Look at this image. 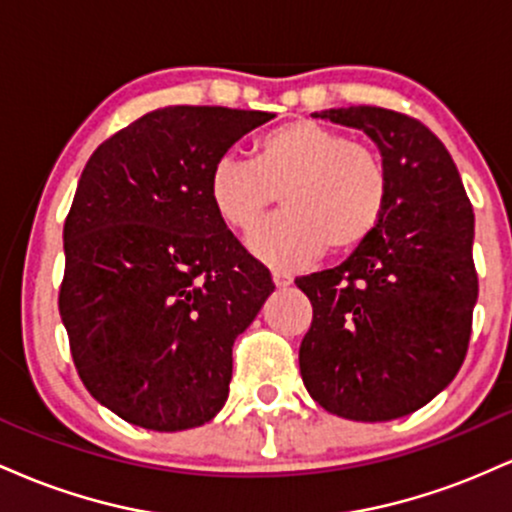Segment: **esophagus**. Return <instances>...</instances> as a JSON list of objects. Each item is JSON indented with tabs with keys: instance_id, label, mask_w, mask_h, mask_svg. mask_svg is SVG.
<instances>
[{
	"instance_id": "esophagus-1",
	"label": "esophagus",
	"mask_w": 512,
	"mask_h": 512,
	"mask_svg": "<svg viewBox=\"0 0 512 512\" xmlns=\"http://www.w3.org/2000/svg\"><path fill=\"white\" fill-rule=\"evenodd\" d=\"M272 279H274L276 289H286V286H291L293 276L286 274V272H279V269H276V272H272Z\"/></svg>"
}]
</instances>
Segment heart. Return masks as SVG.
Here are the masks:
<instances>
[{
	"label": "heart",
	"mask_w": 512,
	"mask_h": 512,
	"mask_svg": "<svg viewBox=\"0 0 512 512\" xmlns=\"http://www.w3.org/2000/svg\"><path fill=\"white\" fill-rule=\"evenodd\" d=\"M209 199L231 231L248 233L281 195L284 214L250 236L272 267H303L330 250H356L383 221L390 175L383 156L339 129L296 117L252 146V161L223 154L209 170Z\"/></svg>",
	"instance_id": "obj_1"
}]
</instances>
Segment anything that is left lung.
<instances>
[{"instance_id": "obj_1", "label": "left lung", "mask_w": 512, "mask_h": 512, "mask_svg": "<svg viewBox=\"0 0 512 512\" xmlns=\"http://www.w3.org/2000/svg\"><path fill=\"white\" fill-rule=\"evenodd\" d=\"M315 117L378 144L390 197L349 260L296 279L313 305L298 351L303 383L342 419H399L445 390L467 356L479 296L472 202L448 149L416 117L375 105Z\"/></svg>"}]
</instances>
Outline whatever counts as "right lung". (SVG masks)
I'll use <instances>...</instances> for the list:
<instances>
[{"mask_svg": "<svg viewBox=\"0 0 512 512\" xmlns=\"http://www.w3.org/2000/svg\"><path fill=\"white\" fill-rule=\"evenodd\" d=\"M262 110L170 105L93 151L64 221L60 317L93 399L149 431L207 424L233 342L274 291L209 199V170Z\"/></svg>", "mask_w": 512, "mask_h": 512, "instance_id": "1", "label": "right lung"}]
</instances>
